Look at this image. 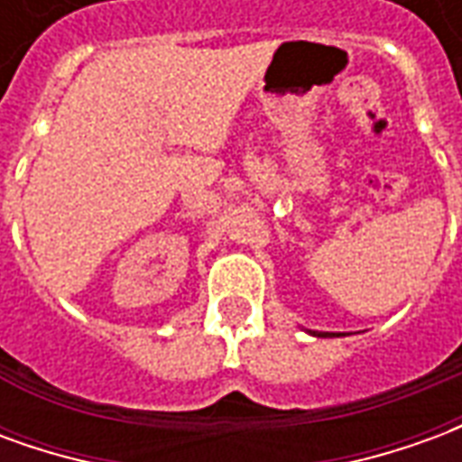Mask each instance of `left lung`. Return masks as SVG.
<instances>
[{
	"mask_svg": "<svg viewBox=\"0 0 462 462\" xmlns=\"http://www.w3.org/2000/svg\"><path fill=\"white\" fill-rule=\"evenodd\" d=\"M314 337H334V334H324V331H314Z\"/></svg>",
	"mask_w": 462,
	"mask_h": 462,
	"instance_id": "1",
	"label": "left lung"
}]
</instances>
